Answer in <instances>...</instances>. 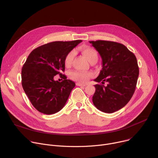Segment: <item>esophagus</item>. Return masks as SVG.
Here are the masks:
<instances>
[{
    "mask_svg": "<svg viewBox=\"0 0 158 158\" xmlns=\"http://www.w3.org/2000/svg\"><path fill=\"white\" fill-rule=\"evenodd\" d=\"M76 85H77V86H83V87H84V86H86L87 85H86V84H81V83H79V82H77V83H76Z\"/></svg>",
    "mask_w": 158,
    "mask_h": 158,
    "instance_id": "1",
    "label": "esophagus"
}]
</instances>
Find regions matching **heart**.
Wrapping results in <instances>:
<instances>
[{
	"instance_id": "b5f03b06",
	"label": "heart",
	"mask_w": 158,
	"mask_h": 158,
	"mask_svg": "<svg viewBox=\"0 0 158 158\" xmlns=\"http://www.w3.org/2000/svg\"><path fill=\"white\" fill-rule=\"evenodd\" d=\"M81 52L89 62L93 63V62H96L98 60V54L96 50L94 48L90 47H84L82 48ZM74 56L75 52L74 51L69 52L65 56L64 59V64L65 66H69L71 64ZM92 76L93 74L91 73H84L78 71H73L70 74V77L72 79L82 83L86 82L92 77Z\"/></svg>"
}]
</instances>
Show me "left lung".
I'll return each mask as SVG.
<instances>
[{
    "label": "left lung",
    "mask_w": 158,
    "mask_h": 158,
    "mask_svg": "<svg viewBox=\"0 0 158 158\" xmlns=\"http://www.w3.org/2000/svg\"><path fill=\"white\" fill-rule=\"evenodd\" d=\"M98 51L102 68L94 85V105L106 113H112L124 107L131 99L139 76V67L135 55L123 44L107 40L89 41Z\"/></svg>",
    "instance_id": "left-lung-1"
}]
</instances>
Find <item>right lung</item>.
Here are the masks:
<instances>
[{
    "instance_id": "add662e5",
    "label": "right lung",
    "mask_w": 158,
    "mask_h": 158,
    "mask_svg": "<svg viewBox=\"0 0 158 158\" xmlns=\"http://www.w3.org/2000/svg\"><path fill=\"white\" fill-rule=\"evenodd\" d=\"M81 40L56 41L42 45L29 55L22 69V85L33 106L45 114H53L61 110L69 98L75 82L67 79L65 56L81 42ZM59 74L64 79L54 80Z\"/></svg>"
}]
</instances>
